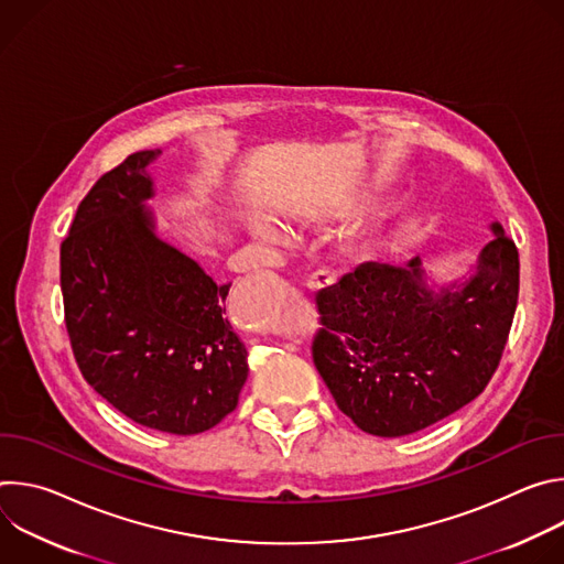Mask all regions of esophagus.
<instances>
[{
  "instance_id": "esophagus-1",
  "label": "esophagus",
  "mask_w": 564,
  "mask_h": 564,
  "mask_svg": "<svg viewBox=\"0 0 564 564\" xmlns=\"http://www.w3.org/2000/svg\"><path fill=\"white\" fill-rule=\"evenodd\" d=\"M337 283V276L328 270H318L314 274L307 276V288L310 290H324V288H333Z\"/></svg>"
}]
</instances>
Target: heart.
<instances>
[{
	"label": "heart",
	"mask_w": 564,
	"mask_h": 564,
	"mask_svg": "<svg viewBox=\"0 0 564 564\" xmlns=\"http://www.w3.org/2000/svg\"><path fill=\"white\" fill-rule=\"evenodd\" d=\"M252 229H254L259 236H263V238H274V236H276L274 225H272L268 218H263V216H257V218L252 220Z\"/></svg>",
	"instance_id": "obj_1"
}]
</instances>
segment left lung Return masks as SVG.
Wrapping results in <instances>:
<instances>
[{"instance_id": "obj_1", "label": "left lung", "mask_w": 564, "mask_h": 564, "mask_svg": "<svg viewBox=\"0 0 564 564\" xmlns=\"http://www.w3.org/2000/svg\"><path fill=\"white\" fill-rule=\"evenodd\" d=\"M464 283L429 290L409 268L361 263L314 294L312 361L364 433H417L473 401L500 366L520 292L513 238L494 223Z\"/></svg>"}]
</instances>
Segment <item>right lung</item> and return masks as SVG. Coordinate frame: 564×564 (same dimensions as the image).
<instances>
[{"instance_id":"add662e5","label":"right lung","mask_w":564,"mask_h":564,"mask_svg":"<svg viewBox=\"0 0 564 564\" xmlns=\"http://www.w3.org/2000/svg\"><path fill=\"white\" fill-rule=\"evenodd\" d=\"M135 151L77 205L59 248L64 324L87 383L140 426L196 435L238 404L246 344L203 268L153 234L144 167Z\"/></svg>"}]
</instances>
